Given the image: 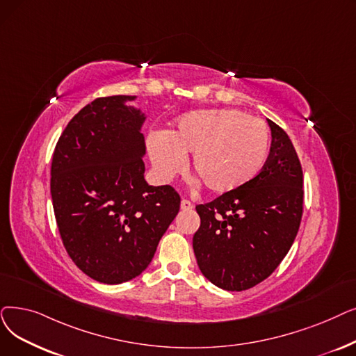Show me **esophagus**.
Instances as JSON below:
<instances>
[{
  "mask_svg": "<svg viewBox=\"0 0 356 356\" xmlns=\"http://www.w3.org/2000/svg\"><path fill=\"white\" fill-rule=\"evenodd\" d=\"M180 208H181L183 211H191V209L193 208V204L191 202V200H188V199H183L181 204H180Z\"/></svg>",
  "mask_w": 356,
  "mask_h": 356,
  "instance_id": "obj_1",
  "label": "esophagus"
}]
</instances>
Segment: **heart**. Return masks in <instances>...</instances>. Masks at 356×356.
<instances>
[{
	"mask_svg": "<svg viewBox=\"0 0 356 356\" xmlns=\"http://www.w3.org/2000/svg\"><path fill=\"white\" fill-rule=\"evenodd\" d=\"M148 151L157 176L167 181L186 168L184 154H193V172L213 193L231 192L252 180L270 154L266 123L238 111H199L177 120L172 132L148 135Z\"/></svg>",
	"mask_w": 356,
	"mask_h": 356,
	"instance_id": "1",
	"label": "heart"
}]
</instances>
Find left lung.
I'll use <instances>...</instances> for the list:
<instances>
[{"label": "left lung", "instance_id": "1", "mask_svg": "<svg viewBox=\"0 0 356 356\" xmlns=\"http://www.w3.org/2000/svg\"><path fill=\"white\" fill-rule=\"evenodd\" d=\"M268 123L272 144L264 168L243 186L196 205L197 266L227 291L249 289L270 276L301 224L302 167L286 132L269 119Z\"/></svg>", "mask_w": 356, "mask_h": 356}]
</instances>
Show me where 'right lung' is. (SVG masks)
<instances>
[{
    "label": "right lung",
    "mask_w": 356,
    "mask_h": 356,
    "mask_svg": "<svg viewBox=\"0 0 356 356\" xmlns=\"http://www.w3.org/2000/svg\"><path fill=\"white\" fill-rule=\"evenodd\" d=\"M134 96L92 100L56 143L51 195L68 256L91 280L122 284L151 264L180 209L170 184L144 179V115L123 103Z\"/></svg>",
    "instance_id": "obj_1"
}]
</instances>
